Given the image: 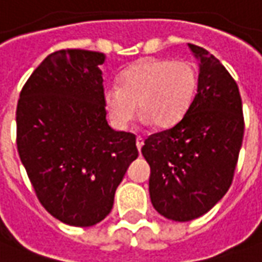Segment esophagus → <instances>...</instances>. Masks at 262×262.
I'll use <instances>...</instances> for the list:
<instances>
[{
	"label": "esophagus",
	"mask_w": 262,
	"mask_h": 262,
	"mask_svg": "<svg viewBox=\"0 0 262 262\" xmlns=\"http://www.w3.org/2000/svg\"><path fill=\"white\" fill-rule=\"evenodd\" d=\"M142 145H144V140L141 137H137V148H138V151H141Z\"/></svg>",
	"instance_id": "1"
}]
</instances>
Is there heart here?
I'll use <instances>...</instances> for the list:
<instances>
[{
  "instance_id": "heart-1",
  "label": "heart",
  "mask_w": 262,
  "mask_h": 262,
  "mask_svg": "<svg viewBox=\"0 0 262 262\" xmlns=\"http://www.w3.org/2000/svg\"><path fill=\"white\" fill-rule=\"evenodd\" d=\"M196 91V73L187 61L142 58L121 74L120 84L102 91V102L117 128L134 120L137 105L145 122L169 128L183 120Z\"/></svg>"
}]
</instances>
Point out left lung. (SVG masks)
<instances>
[{"label":"left lung","instance_id":"1","mask_svg":"<svg viewBox=\"0 0 262 262\" xmlns=\"http://www.w3.org/2000/svg\"><path fill=\"white\" fill-rule=\"evenodd\" d=\"M188 48L200 67L194 101L183 120L149 135L141 148L151 168V203L180 223L201 217L225 195L244 137L237 82L207 50Z\"/></svg>","mask_w":262,"mask_h":262}]
</instances>
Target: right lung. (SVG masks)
Listing matches in <instances>:
<instances>
[{"mask_svg": "<svg viewBox=\"0 0 262 262\" xmlns=\"http://www.w3.org/2000/svg\"><path fill=\"white\" fill-rule=\"evenodd\" d=\"M104 54L52 52L19 94L17 147L39 203L73 227H91L113 210L115 189L138 157L135 135L108 125Z\"/></svg>", "mask_w": 262, "mask_h": 262, "instance_id": "right-lung-1", "label": "right lung"}]
</instances>
